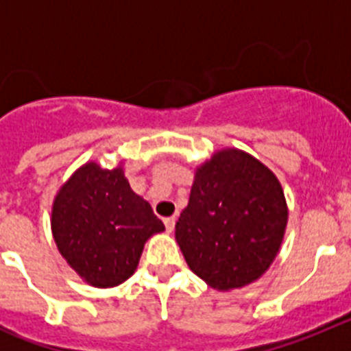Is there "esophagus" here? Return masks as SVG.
<instances>
[{"mask_svg":"<svg viewBox=\"0 0 351 351\" xmlns=\"http://www.w3.org/2000/svg\"><path fill=\"white\" fill-rule=\"evenodd\" d=\"M163 223H165L167 226V232H172L173 226H176V218H165L163 219Z\"/></svg>","mask_w":351,"mask_h":351,"instance_id":"34e87169","label":"esophagus"}]
</instances>
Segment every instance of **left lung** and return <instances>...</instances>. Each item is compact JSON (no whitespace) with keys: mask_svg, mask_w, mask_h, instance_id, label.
I'll use <instances>...</instances> for the list:
<instances>
[{"mask_svg":"<svg viewBox=\"0 0 351 351\" xmlns=\"http://www.w3.org/2000/svg\"><path fill=\"white\" fill-rule=\"evenodd\" d=\"M287 221V200L274 173L244 151L223 149L195 172L176 241L198 278L232 290L267 271Z\"/></svg>","mask_w":351,"mask_h":351,"instance_id":"obj_1","label":"left lung"}]
</instances>
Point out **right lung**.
<instances>
[{"instance_id": "1", "label": "right lung", "mask_w": 351, "mask_h": 351, "mask_svg": "<svg viewBox=\"0 0 351 351\" xmlns=\"http://www.w3.org/2000/svg\"><path fill=\"white\" fill-rule=\"evenodd\" d=\"M56 246L86 283L117 287L135 272L149 237L165 230L149 202L133 193L121 167L89 161L58 191L52 206Z\"/></svg>"}]
</instances>
